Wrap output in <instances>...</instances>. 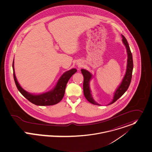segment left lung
<instances>
[{
  "label": "left lung",
  "instance_id": "8db88e82",
  "mask_svg": "<svg viewBox=\"0 0 152 152\" xmlns=\"http://www.w3.org/2000/svg\"><path fill=\"white\" fill-rule=\"evenodd\" d=\"M122 42L125 45L126 51L128 53V60H127V67H126V73L124 77V79L121 82L119 86L118 87V88L116 90L113 99L112 101L108 105H110L115 102V101L119 99L128 90L131 82L132 79V71H133V68H134V64H133V58H132V55L131 53V51L130 50L129 44L128 43V41L125 37L122 35ZM82 73L84 77V81H83V92L84 95L86 99L87 100V101H89L90 103L93 104L94 105H100L97 102L94 101L93 99L92 95L91 94V91L90 89V81L92 77V75L87 70H85L82 69L81 70Z\"/></svg>",
  "mask_w": 152,
  "mask_h": 152
}]
</instances>
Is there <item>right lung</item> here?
Instances as JSON below:
<instances>
[{
    "label": "right lung",
    "instance_id": "right-lung-1",
    "mask_svg": "<svg viewBox=\"0 0 152 152\" xmlns=\"http://www.w3.org/2000/svg\"><path fill=\"white\" fill-rule=\"evenodd\" d=\"M13 69L15 82L18 91L28 101L35 105L40 106L52 105L61 101L64 96L66 86L69 79L77 71L76 69L73 68L65 72L59 79L56 86L51 91L40 94H33L24 90L18 83L15 73L14 61L13 62Z\"/></svg>",
    "mask_w": 152,
    "mask_h": 152
}]
</instances>
